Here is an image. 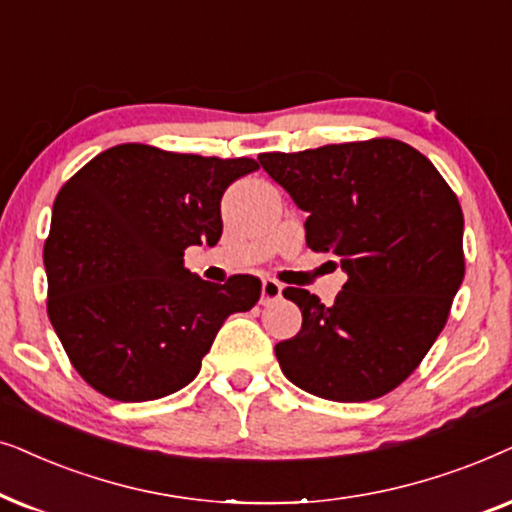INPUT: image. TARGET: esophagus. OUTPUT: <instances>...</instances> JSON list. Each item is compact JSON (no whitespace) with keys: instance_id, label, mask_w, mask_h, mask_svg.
<instances>
[{"instance_id":"obj_1","label":"esophagus","mask_w":512,"mask_h":512,"mask_svg":"<svg viewBox=\"0 0 512 512\" xmlns=\"http://www.w3.org/2000/svg\"><path fill=\"white\" fill-rule=\"evenodd\" d=\"M281 292H283V285L274 281V278H264L262 281V297H260V304L267 306L271 302H276V299H281Z\"/></svg>"}]
</instances>
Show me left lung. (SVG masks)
Segmentation results:
<instances>
[{
    "label": "left lung",
    "mask_w": 512,
    "mask_h": 512,
    "mask_svg": "<svg viewBox=\"0 0 512 512\" xmlns=\"http://www.w3.org/2000/svg\"><path fill=\"white\" fill-rule=\"evenodd\" d=\"M309 213L306 245L346 271L335 304L283 295L302 330L276 344L292 384L335 403H365L417 370L463 281V213L438 168L400 140L374 138L257 156Z\"/></svg>",
    "instance_id": "8db88e82"
}]
</instances>
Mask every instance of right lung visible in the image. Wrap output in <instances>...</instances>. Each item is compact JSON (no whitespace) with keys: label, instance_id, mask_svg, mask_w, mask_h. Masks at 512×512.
<instances>
[{"label":"right lung","instance_id":"right-lung-1","mask_svg":"<svg viewBox=\"0 0 512 512\" xmlns=\"http://www.w3.org/2000/svg\"><path fill=\"white\" fill-rule=\"evenodd\" d=\"M255 159L109 147L65 182L44 243L51 325L86 384L121 403L187 386L231 313L262 295L255 276L224 285L185 269L189 245L222 236L220 201Z\"/></svg>","mask_w":512,"mask_h":512}]
</instances>
